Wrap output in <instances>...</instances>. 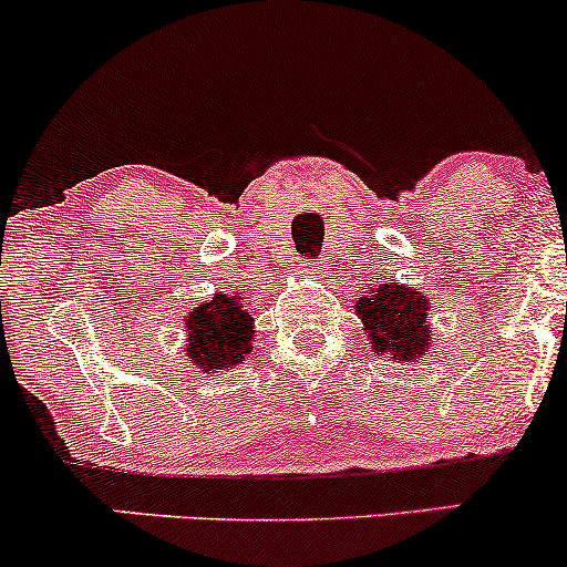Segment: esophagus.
Instances as JSON below:
<instances>
[{"label": "esophagus", "mask_w": 567, "mask_h": 567, "mask_svg": "<svg viewBox=\"0 0 567 567\" xmlns=\"http://www.w3.org/2000/svg\"><path fill=\"white\" fill-rule=\"evenodd\" d=\"M301 275L309 277V275H317V271H315V269H309V266H303V269H301Z\"/></svg>", "instance_id": "34e87169"}]
</instances>
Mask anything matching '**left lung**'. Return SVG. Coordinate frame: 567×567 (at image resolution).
Returning <instances> with one entry per match:
<instances>
[{
  "mask_svg": "<svg viewBox=\"0 0 567 567\" xmlns=\"http://www.w3.org/2000/svg\"><path fill=\"white\" fill-rule=\"evenodd\" d=\"M354 309L375 354L392 357V362H419L432 354V306L421 290L392 279L373 285Z\"/></svg>",
  "mask_w": 567,
  "mask_h": 567,
  "instance_id": "obj_1",
  "label": "left lung"
}]
</instances>
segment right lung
Masks as SVG:
<instances>
[{
  "label": "right lung",
  "mask_w": 567,
  "mask_h": 567,
  "mask_svg": "<svg viewBox=\"0 0 567 567\" xmlns=\"http://www.w3.org/2000/svg\"><path fill=\"white\" fill-rule=\"evenodd\" d=\"M243 301V292H216L213 301L194 306L186 315L184 351L202 373L243 365L252 351L256 320Z\"/></svg>",
  "instance_id": "right-lung-1"
}]
</instances>
